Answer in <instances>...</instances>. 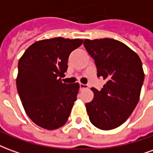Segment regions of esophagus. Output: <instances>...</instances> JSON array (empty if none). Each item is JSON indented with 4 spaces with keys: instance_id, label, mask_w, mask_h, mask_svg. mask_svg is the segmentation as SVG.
<instances>
[{
    "instance_id": "esophagus-1",
    "label": "esophagus",
    "mask_w": 153,
    "mask_h": 153,
    "mask_svg": "<svg viewBox=\"0 0 153 153\" xmlns=\"http://www.w3.org/2000/svg\"><path fill=\"white\" fill-rule=\"evenodd\" d=\"M79 88L80 89H86V88H88V85H86V84H83V83H80L79 84Z\"/></svg>"
}]
</instances>
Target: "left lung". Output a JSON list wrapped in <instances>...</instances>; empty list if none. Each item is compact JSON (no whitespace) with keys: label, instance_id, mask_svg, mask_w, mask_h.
Returning <instances> with one entry per match:
<instances>
[{"label":"left lung","instance_id":"8db88e82","mask_svg":"<svg viewBox=\"0 0 153 153\" xmlns=\"http://www.w3.org/2000/svg\"><path fill=\"white\" fill-rule=\"evenodd\" d=\"M84 47L92 56L97 77L106 84L86 103L91 123L97 128L110 130L119 127L137 106L144 80L140 58L125 44L111 38L85 39Z\"/></svg>","mask_w":153,"mask_h":153}]
</instances>
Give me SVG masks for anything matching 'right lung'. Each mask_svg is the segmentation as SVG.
Instances as JSON below:
<instances>
[{"mask_svg":"<svg viewBox=\"0 0 153 153\" xmlns=\"http://www.w3.org/2000/svg\"><path fill=\"white\" fill-rule=\"evenodd\" d=\"M82 39L55 38L32 44L19 60L16 86L23 106L36 125L56 129L66 123L79 89L60 77L67 71L70 54Z\"/></svg>","mask_w":153,"mask_h":153,"instance_id":"1","label":"right lung"}]
</instances>
